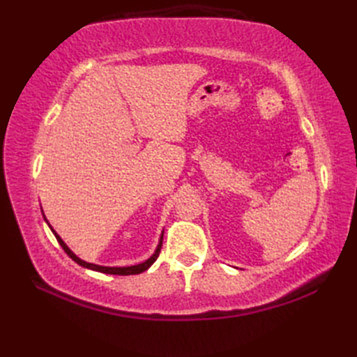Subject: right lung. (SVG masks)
<instances>
[{
    "mask_svg": "<svg viewBox=\"0 0 357 357\" xmlns=\"http://www.w3.org/2000/svg\"><path fill=\"white\" fill-rule=\"evenodd\" d=\"M44 215V213H43ZM44 219H45V216H44ZM45 222H47V219H45ZM49 224V222H47ZM49 227H50V224H49ZM50 230L53 231V234H55V238H56V241L59 242V245L63 247V250L64 252L69 255V257H72V259L77 262V264H79L81 267H84V268H90V270H95V271H100V273H105V275H119V276H127V275H139V273H142V271H146L151 264H153L156 259H158V256H159V252H161V247H162V238H164V231L161 233V238H159V244H158V247H156V250H155V253L151 255L147 261H144V262H141V264H136V265H130V267H104V265H96V264H90V262H86V261H82V259H79V257L75 255L72 250L66 245V242L59 238V234L52 229L50 227Z\"/></svg>",
    "mask_w": 357,
    "mask_h": 357,
    "instance_id": "1",
    "label": "right lung"
}]
</instances>
